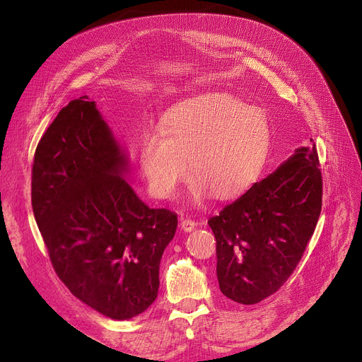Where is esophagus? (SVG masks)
<instances>
[{"mask_svg":"<svg viewBox=\"0 0 362 362\" xmlns=\"http://www.w3.org/2000/svg\"><path fill=\"white\" fill-rule=\"evenodd\" d=\"M197 226V222L195 221H192V219H182L180 221V228L183 230V231H186V233H189V231H192L194 228Z\"/></svg>","mask_w":362,"mask_h":362,"instance_id":"obj_1","label":"esophagus"}]
</instances>
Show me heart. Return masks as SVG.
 I'll use <instances>...</instances> for the list:
<instances>
[{
    "label": "heart",
    "instance_id": "1",
    "mask_svg": "<svg viewBox=\"0 0 362 362\" xmlns=\"http://www.w3.org/2000/svg\"><path fill=\"white\" fill-rule=\"evenodd\" d=\"M270 147L265 115L230 93L186 100L163 119V131L146 132L139 165L147 191L158 199L176 195L189 173L191 197L230 199L242 194L262 170Z\"/></svg>",
    "mask_w": 362,
    "mask_h": 362
}]
</instances>
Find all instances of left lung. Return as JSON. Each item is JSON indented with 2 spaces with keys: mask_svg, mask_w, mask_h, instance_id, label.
<instances>
[{
  "mask_svg": "<svg viewBox=\"0 0 362 362\" xmlns=\"http://www.w3.org/2000/svg\"><path fill=\"white\" fill-rule=\"evenodd\" d=\"M297 149L270 176L209 219L225 297L257 304L282 286L301 261L322 210L316 144Z\"/></svg>",
  "mask_w": 362,
  "mask_h": 362,
  "instance_id": "obj_1",
  "label": "left lung"
}]
</instances>
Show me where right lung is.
I'll use <instances>...</instances> for the list:
<instances>
[{
	"instance_id": "add662e5",
	"label": "right lung",
	"mask_w": 362,
	"mask_h": 362,
	"mask_svg": "<svg viewBox=\"0 0 362 362\" xmlns=\"http://www.w3.org/2000/svg\"><path fill=\"white\" fill-rule=\"evenodd\" d=\"M127 158L95 109L80 97L40 139L31 202L53 270L74 297L101 315L143 313L159 288V262L177 215L147 207L120 177Z\"/></svg>"
}]
</instances>
